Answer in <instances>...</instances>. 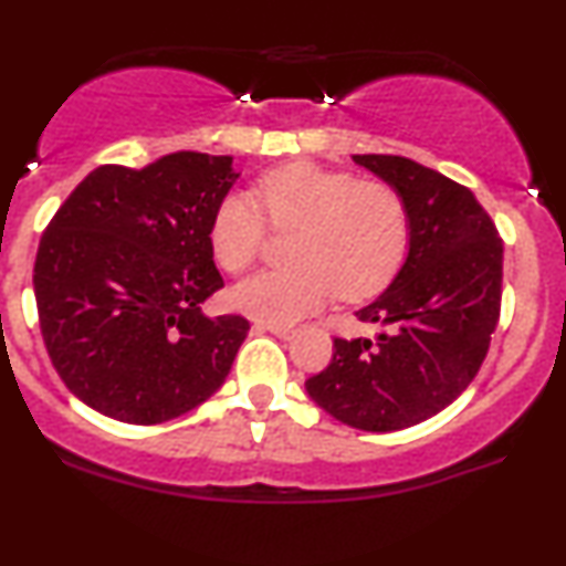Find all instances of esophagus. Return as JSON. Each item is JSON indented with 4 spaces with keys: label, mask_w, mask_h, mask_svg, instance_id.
Instances as JSON below:
<instances>
[{
    "label": "esophagus",
    "mask_w": 566,
    "mask_h": 566,
    "mask_svg": "<svg viewBox=\"0 0 566 566\" xmlns=\"http://www.w3.org/2000/svg\"><path fill=\"white\" fill-rule=\"evenodd\" d=\"M255 329H263V332H271V335L282 337V339H290L295 335V329L292 326H284V324H271V322H255Z\"/></svg>",
    "instance_id": "esophagus-1"
}]
</instances>
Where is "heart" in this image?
<instances>
[{"mask_svg": "<svg viewBox=\"0 0 566 566\" xmlns=\"http://www.w3.org/2000/svg\"><path fill=\"white\" fill-rule=\"evenodd\" d=\"M255 199L231 192L216 206L210 218L216 261L229 274L250 269L269 240V214L276 229L303 227L295 242L301 265L244 279L234 290V305L248 316L295 324L337 292L348 301L374 295L403 263L411 213L392 184L360 181L350 171L297 160L263 174Z\"/></svg>", "mask_w": 566, "mask_h": 566, "instance_id": "obj_1", "label": "heart"}]
</instances>
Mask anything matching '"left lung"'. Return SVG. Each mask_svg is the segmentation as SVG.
<instances>
[{
    "label": "left lung",
    "mask_w": 566,
    "mask_h": 566,
    "mask_svg": "<svg viewBox=\"0 0 566 566\" xmlns=\"http://www.w3.org/2000/svg\"><path fill=\"white\" fill-rule=\"evenodd\" d=\"M353 160L403 195L411 240L390 287L356 313L377 337H337L305 390L356 430H406L478 377L501 316L503 242L478 197L448 176L400 155Z\"/></svg>",
    "instance_id": "obj_1"
}]
</instances>
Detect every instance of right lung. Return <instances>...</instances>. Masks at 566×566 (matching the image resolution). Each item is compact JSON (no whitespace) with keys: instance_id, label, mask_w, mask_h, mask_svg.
Wrapping results in <instances>:
<instances>
[{"instance_id":"obj_1","label":"right lung","mask_w":566,"mask_h":566,"mask_svg":"<svg viewBox=\"0 0 566 566\" xmlns=\"http://www.w3.org/2000/svg\"><path fill=\"white\" fill-rule=\"evenodd\" d=\"M237 179L229 155L99 166L54 213L33 263L39 326L88 408L160 424L223 385L250 324L200 303L223 287L210 218Z\"/></svg>"}]
</instances>
